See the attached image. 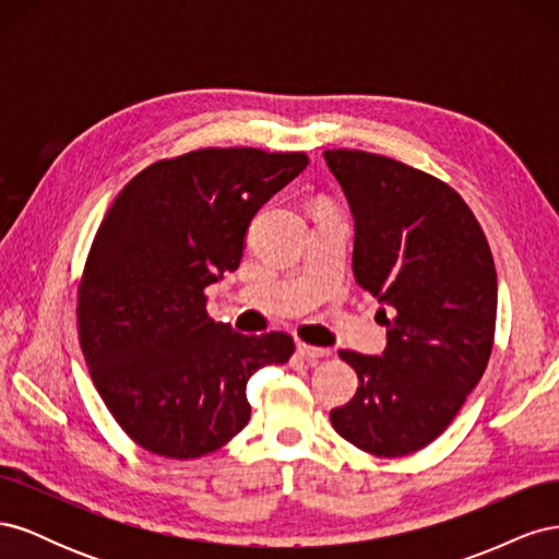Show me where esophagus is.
Wrapping results in <instances>:
<instances>
[{"instance_id":"obj_1","label":"esophagus","mask_w":559,"mask_h":559,"mask_svg":"<svg viewBox=\"0 0 559 559\" xmlns=\"http://www.w3.org/2000/svg\"><path fill=\"white\" fill-rule=\"evenodd\" d=\"M296 352L300 354L302 359H321V357H329L331 349L329 347H314V345H306V343H298Z\"/></svg>"}]
</instances>
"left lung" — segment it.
<instances>
[{
	"label": "left lung",
	"mask_w": 559,
	"mask_h": 559,
	"mask_svg": "<svg viewBox=\"0 0 559 559\" xmlns=\"http://www.w3.org/2000/svg\"><path fill=\"white\" fill-rule=\"evenodd\" d=\"M354 218L352 273L382 302L380 357L343 349L359 376L331 411L345 441L401 456L441 436L485 373L497 270L485 233L448 183L366 151H324Z\"/></svg>",
	"instance_id": "1"
}]
</instances>
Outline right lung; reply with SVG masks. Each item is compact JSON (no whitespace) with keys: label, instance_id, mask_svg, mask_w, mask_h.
I'll return each instance as SVG.
<instances>
[{"label":"right lung","instance_id":"obj_1","mask_svg":"<svg viewBox=\"0 0 559 559\" xmlns=\"http://www.w3.org/2000/svg\"><path fill=\"white\" fill-rule=\"evenodd\" d=\"M308 163L200 148L146 167L111 202L83 270L79 335L134 443L173 460L214 452L249 421V378L289 361L292 335L216 324L205 289L238 270L253 214Z\"/></svg>","mask_w":559,"mask_h":559}]
</instances>
